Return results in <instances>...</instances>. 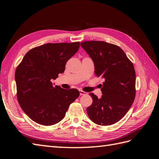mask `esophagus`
<instances>
[{
	"label": "esophagus",
	"instance_id": "1",
	"mask_svg": "<svg viewBox=\"0 0 159 159\" xmlns=\"http://www.w3.org/2000/svg\"><path fill=\"white\" fill-rule=\"evenodd\" d=\"M80 95H87V93L85 92V91L82 90H80Z\"/></svg>",
	"mask_w": 159,
	"mask_h": 159
}]
</instances>
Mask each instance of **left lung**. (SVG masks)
Segmentation results:
<instances>
[{
    "label": "left lung",
    "mask_w": 159,
    "mask_h": 159,
    "mask_svg": "<svg viewBox=\"0 0 159 159\" xmlns=\"http://www.w3.org/2000/svg\"><path fill=\"white\" fill-rule=\"evenodd\" d=\"M81 46L92 60L95 74L105 80L102 98L89 93L93 103L87 108L88 116L99 125L117 123L135 98L136 74L132 62L119 46L107 42L85 41Z\"/></svg>",
    "instance_id": "1"
}]
</instances>
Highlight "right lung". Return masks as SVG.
I'll use <instances>...</instances> for the list:
<instances>
[{
	"label": "right lung",
	"instance_id": "right-lung-1",
	"mask_svg": "<svg viewBox=\"0 0 159 159\" xmlns=\"http://www.w3.org/2000/svg\"><path fill=\"white\" fill-rule=\"evenodd\" d=\"M80 42L55 43L28 51L15 71L17 99L32 121L52 125L64 119L70 105L80 95L52 83L65 70L66 61L78 52Z\"/></svg>",
	"mask_w": 159,
	"mask_h": 159
}]
</instances>
